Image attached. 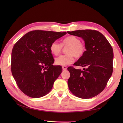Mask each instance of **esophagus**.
I'll return each instance as SVG.
<instances>
[{
	"label": "esophagus",
	"instance_id": "34e87169",
	"mask_svg": "<svg viewBox=\"0 0 123 123\" xmlns=\"http://www.w3.org/2000/svg\"><path fill=\"white\" fill-rule=\"evenodd\" d=\"M62 69L63 70H66L67 69V67L66 66H62Z\"/></svg>",
	"mask_w": 123,
	"mask_h": 123
}]
</instances>
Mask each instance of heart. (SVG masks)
Here are the masks:
<instances>
[{"mask_svg":"<svg viewBox=\"0 0 123 123\" xmlns=\"http://www.w3.org/2000/svg\"><path fill=\"white\" fill-rule=\"evenodd\" d=\"M68 47L66 49L67 54L60 55L55 60V63L59 66H67L72 63L74 61V56L77 59L81 57L86 51L85 44L81 42L79 38L75 36H69L64 38L60 44L56 41L52 43L50 51L54 55L60 54L63 47Z\"/></svg>","mask_w":123,"mask_h":123,"instance_id":"1","label":"heart"}]
</instances>
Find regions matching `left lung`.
I'll use <instances>...</instances> for the list:
<instances>
[{
    "label": "left lung",
    "instance_id": "obj_1",
    "mask_svg": "<svg viewBox=\"0 0 123 123\" xmlns=\"http://www.w3.org/2000/svg\"><path fill=\"white\" fill-rule=\"evenodd\" d=\"M70 35L82 37L86 51L74 66L85 67L83 70L69 67L70 77L68 84L70 91L82 99L92 98L105 88L113 71V49L101 33L92 30L67 32Z\"/></svg>",
    "mask_w": 123,
    "mask_h": 123
}]
</instances>
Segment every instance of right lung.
Here are the masks:
<instances>
[{"instance_id":"obj_1","label":"right lung","mask_w":123,"mask_h":123,"mask_svg":"<svg viewBox=\"0 0 123 123\" xmlns=\"http://www.w3.org/2000/svg\"><path fill=\"white\" fill-rule=\"evenodd\" d=\"M66 32L35 30L26 34L13 47L11 71L18 88L26 95L40 98L47 95L62 72L53 66L50 45Z\"/></svg>"}]
</instances>
